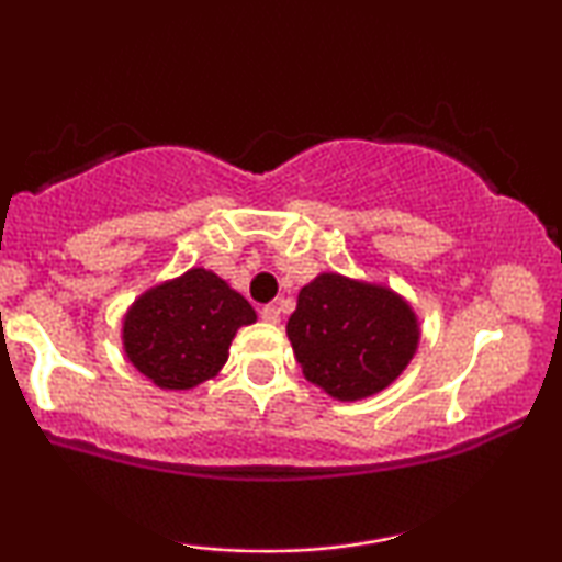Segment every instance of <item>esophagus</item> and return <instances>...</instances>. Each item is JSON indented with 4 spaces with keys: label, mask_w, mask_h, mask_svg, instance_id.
Instances as JSON below:
<instances>
[{
    "label": "esophagus",
    "mask_w": 562,
    "mask_h": 562,
    "mask_svg": "<svg viewBox=\"0 0 562 562\" xmlns=\"http://www.w3.org/2000/svg\"><path fill=\"white\" fill-rule=\"evenodd\" d=\"M260 319L263 322H268V325H276V322L281 319V312L276 310V306H271V304H266L263 310H260Z\"/></svg>",
    "instance_id": "esophagus-1"
}]
</instances>
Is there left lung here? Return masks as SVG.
<instances>
[{
    "instance_id": "8db88e82",
    "label": "left lung",
    "mask_w": 562,
    "mask_h": 562,
    "mask_svg": "<svg viewBox=\"0 0 562 562\" xmlns=\"http://www.w3.org/2000/svg\"><path fill=\"white\" fill-rule=\"evenodd\" d=\"M286 333L306 381L340 402L386 389L419 342L417 317L402 296L340 273H322L299 291Z\"/></svg>"
}]
</instances>
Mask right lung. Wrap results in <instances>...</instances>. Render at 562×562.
<instances>
[{
    "label": "right lung",
    "mask_w": 562,
    "mask_h": 562,
    "mask_svg": "<svg viewBox=\"0 0 562 562\" xmlns=\"http://www.w3.org/2000/svg\"><path fill=\"white\" fill-rule=\"evenodd\" d=\"M256 310L217 273L191 268L145 291L125 317V352L160 389H194L225 366L229 342Z\"/></svg>",
    "instance_id": "right-lung-1"
}]
</instances>
